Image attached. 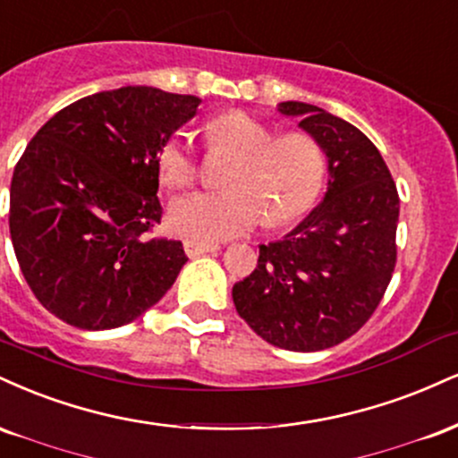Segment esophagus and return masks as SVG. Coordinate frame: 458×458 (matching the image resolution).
Masks as SVG:
<instances>
[{"label":"esophagus","instance_id":"34e87169","mask_svg":"<svg viewBox=\"0 0 458 458\" xmlns=\"http://www.w3.org/2000/svg\"><path fill=\"white\" fill-rule=\"evenodd\" d=\"M220 249L218 244H209V242H197V240H184V250L188 257L206 255V252H216Z\"/></svg>","mask_w":458,"mask_h":458}]
</instances>
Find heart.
Masks as SVG:
<instances>
[{
	"mask_svg": "<svg viewBox=\"0 0 458 458\" xmlns=\"http://www.w3.org/2000/svg\"><path fill=\"white\" fill-rule=\"evenodd\" d=\"M209 152L233 156L225 192H191L171 201L169 227L197 242L246 233L267 216L272 225L298 218L313 206L326 177V156L302 131L274 134L267 123L244 111L214 117L206 128ZM156 169L166 188L188 186L197 158L184 134L160 145Z\"/></svg>",
	"mask_w": 458,
	"mask_h": 458,
	"instance_id": "obj_1",
	"label": "heart"
}]
</instances>
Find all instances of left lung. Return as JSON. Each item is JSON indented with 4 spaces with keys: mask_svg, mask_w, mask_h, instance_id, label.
Instances as JSON below:
<instances>
[{
    "mask_svg": "<svg viewBox=\"0 0 458 458\" xmlns=\"http://www.w3.org/2000/svg\"><path fill=\"white\" fill-rule=\"evenodd\" d=\"M283 115L327 158L324 201L283 240L259 246L250 276L233 284L242 319L274 347L321 352L370 319L396 266L399 192L379 149L356 126L306 102Z\"/></svg>",
    "mask_w": 458,
    "mask_h": 458,
    "instance_id": "left-lung-1",
    "label": "left lung"
}]
</instances>
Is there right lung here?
<instances>
[{
  "label": "right lung",
  "mask_w": 458,
  "mask_h": 458,
  "mask_svg": "<svg viewBox=\"0 0 458 458\" xmlns=\"http://www.w3.org/2000/svg\"><path fill=\"white\" fill-rule=\"evenodd\" d=\"M197 96L128 85L85 96L27 143L10 184V238L48 313L81 330L131 324L188 261L160 223L156 154Z\"/></svg>",
  "instance_id": "1"
}]
</instances>
